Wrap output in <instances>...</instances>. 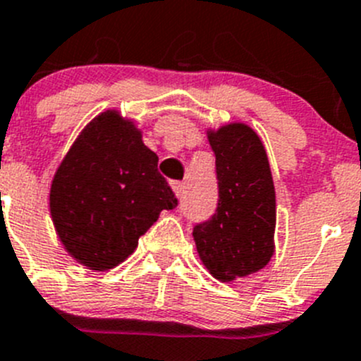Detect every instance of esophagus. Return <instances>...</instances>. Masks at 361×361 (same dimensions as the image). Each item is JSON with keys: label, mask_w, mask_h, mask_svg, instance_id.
<instances>
[{"label": "esophagus", "mask_w": 361, "mask_h": 361, "mask_svg": "<svg viewBox=\"0 0 361 361\" xmlns=\"http://www.w3.org/2000/svg\"><path fill=\"white\" fill-rule=\"evenodd\" d=\"M171 187H173L174 194H176L178 197H180V195H183V192H185L183 181H171Z\"/></svg>", "instance_id": "esophagus-1"}]
</instances>
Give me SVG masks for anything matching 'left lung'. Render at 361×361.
<instances>
[{
    "label": "left lung",
    "mask_w": 361,
    "mask_h": 361,
    "mask_svg": "<svg viewBox=\"0 0 361 361\" xmlns=\"http://www.w3.org/2000/svg\"><path fill=\"white\" fill-rule=\"evenodd\" d=\"M219 201L194 226L199 257L222 282L259 271L274 255L275 187L264 146L250 127L233 123L208 134Z\"/></svg>",
    "instance_id": "8db88e82"
}]
</instances>
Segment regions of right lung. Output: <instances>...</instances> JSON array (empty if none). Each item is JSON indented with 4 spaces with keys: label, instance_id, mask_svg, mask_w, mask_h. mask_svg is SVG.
Here are the masks:
<instances>
[{
    "label": "right lung",
    "instance_id": "right-lung-1",
    "mask_svg": "<svg viewBox=\"0 0 361 361\" xmlns=\"http://www.w3.org/2000/svg\"><path fill=\"white\" fill-rule=\"evenodd\" d=\"M141 132L114 111L87 125L56 171L51 215L66 252L90 269L123 262L178 199Z\"/></svg>",
    "mask_w": 361,
    "mask_h": 361
}]
</instances>
